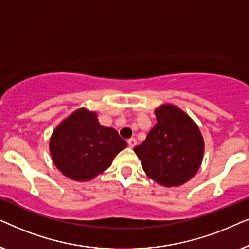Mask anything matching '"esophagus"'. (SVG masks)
Here are the masks:
<instances>
[{"mask_svg":"<svg viewBox=\"0 0 249 249\" xmlns=\"http://www.w3.org/2000/svg\"><path fill=\"white\" fill-rule=\"evenodd\" d=\"M127 144H128V147H130V148H134L135 145H137V140H135L134 138L128 139V140H127Z\"/></svg>","mask_w":249,"mask_h":249,"instance_id":"esophagus-1","label":"esophagus"}]
</instances>
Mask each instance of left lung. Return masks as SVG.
Returning <instances> with one entry per match:
<instances>
[{
	"label": "left lung",
	"instance_id": "obj_1",
	"mask_svg": "<svg viewBox=\"0 0 249 249\" xmlns=\"http://www.w3.org/2000/svg\"><path fill=\"white\" fill-rule=\"evenodd\" d=\"M155 115L157 124L134 152L149 178L163 187H178L199 170L204 138L194 119L178 106L160 105Z\"/></svg>",
	"mask_w": 249,
	"mask_h": 249
}]
</instances>
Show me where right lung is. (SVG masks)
Segmentation results:
<instances>
[{
    "instance_id": "add662e5",
    "label": "right lung",
    "mask_w": 249,
    "mask_h": 249,
    "mask_svg": "<svg viewBox=\"0 0 249 249\" xmlns=\"http://www.w3.org/2000/svg\"><path fill=\"white\" fill-rule=\"evenodd\" d=\"M126 145L115 128L100 125L97 112L79 108L53 130L49 149L65 177L85 182L104 173Z\"/></svg>"
}]
</instances>
